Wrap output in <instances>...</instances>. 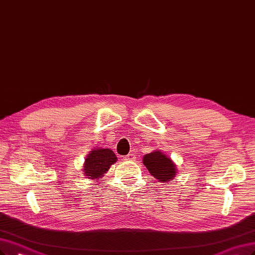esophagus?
Wrapping results in <instances>:
<instances>
[{
    "label": "esophagus",
    "instance_id": "esophagus-1",
    "mask_svg": "<svg viewBox=\"0 0 255 255\" xmlns=\"http://www.w3.org/2000/svg\"><path fill=\"white\" fill-rule=\"evenodd\" d=\"M135 158H136V156H135L134 154L129 153V154H128L127 156L124 157V159H125L126 161H133V160H135Z\"/></svg>",
    "mask_w": 255,
    "mask_h": 255
}]
</instances>
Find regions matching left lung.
<instances>
[{
  "instance_id": "obj_1",
  "label": "left lung",
  "mask_w": 255,
  "mask_h": 255,
  "mask_svg": "<svg viewBox=\"0 0 255 255\" xmlns=\"http://www.w3.org/2000/svg\"><path fill=\"white\" fill-rule=\"evenodd\" d=\"M143 164L152 176L161 182H169L176 176V165L170 157L160 151H154L144 155Z\"/></svg>"
}]
</instances>
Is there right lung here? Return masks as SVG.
Listing matches in <instances>:
<instances>
[{
    "label": "right lung",
    "instance_id": "1",
    "mask_svg": "<svg viewBox=\"0 0 255 255\" xmlns=\"http://www.w3.org/2000/svg\"><path fill=\"white\" fill-rule=\"evenodd\" d=\"M116 161L117 157L110 148H96L85 158L83 174L87 178L99 179Z\"/></svg>",
    "mask_w": 255,
    "mask_h": 255
}]
</instances>
